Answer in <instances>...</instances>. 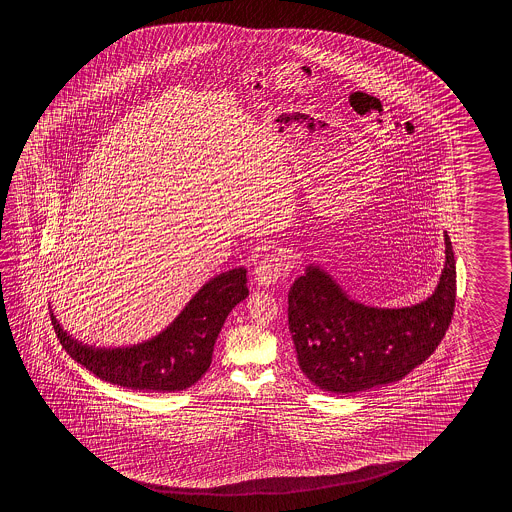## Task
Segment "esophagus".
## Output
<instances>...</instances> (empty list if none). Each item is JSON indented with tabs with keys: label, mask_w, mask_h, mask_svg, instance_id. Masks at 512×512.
Listing matches in <instances>:
<instances>
[{
	"label": "esophagus",
	"mask_w": 512,
	"mask_h": 512,
	"mask_svg": "<svg viewBox=\"0 0 512 512\" xmlns=\"http://www.w3.org/2000/svg\"><path fill=\"white\" fill-rule=\"evenodd\" d=\"M286 266L288 264L284 261V257L273 253V255H266L262 261H259V264L255 266L253 275H255V280L261 288H268L282 277V273L286 271Z\"/></svg>",
	"instance_id": "obj_1"
}]
</instances>
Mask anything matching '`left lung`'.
<instances>
[{"instance_id":"obj_1","label":"left lung","mask_w":512,"mask_h":512,"mask_svg":"<svg viewBox=\"0 0 512 512\" xmlns=\"http://www.w3.org/2000/svg\"><path fill=\"white\" fill-rule=\"evenodd\" d=\"M445 264L433 295L407 308H375L349 297L317 264L288 293V322L300 369L329 393L391 384L424 364L449 329L456 264L447 232Z\"/></svg>"}]
</instances>
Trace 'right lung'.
Listing matches in <instances>:
<instances>
[{
  "mask_svg": "<svg viewBox=\"0 0 512 512\" xmlns=\"http://www.w3.org/2000/svg\"><path fill=\"white\" fill-rule=\"evenodd\" d=\"M246 297V268L224 271L208 280L159 335L125 348L88 346L63 329L52 309L50 319L68 355L96 377L114 386L170 393L201 380L224 320Z\"/></svg>",
  "mask_w": 512,
  "mask_h": 512,
  "instance_id": "obj_1",
  "label": "right lung"
}]
</instances>
